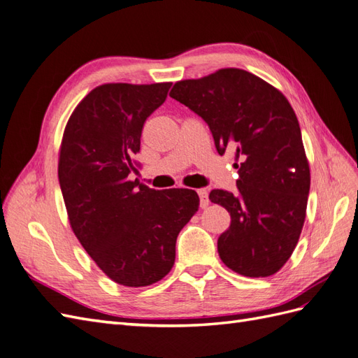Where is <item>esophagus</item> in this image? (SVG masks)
I'll return each mask as SVG.
<instances>
[{"mask_svg":"<svg viewBox=\"0 0 358 358\" xmlns=\"http://www.w3.org/2000/svg\"><path fill=\"white\" fill-rule=\"evenodd\" d=\"M197 194H199V197H200V208H201V209L208 208V205H209L208 191H206V189H199V191H197Z\"/></svg>","mask_w":358,"mask_h":358,"instance_id":"1","label":"esophagus"}]
</instances>
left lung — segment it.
I'll return each instance as SVG.
<instances>
[{
    "instance_id": "left-lung-1",
    "label": "left lung",
    "mask_w": 358,
    "mask_h": 358,
    "mask_svg": "<svg viewBox=\"0 0 358 358\" xmlns=\"http://www.w3.org/2000/svg\"><path fill=\"white\" fill-rule=\"evenodd\" d=\"M170 96L208 123L220 155L235 153L238 192L209 194L230 214V226L218 238L221 260L245 277L275 274L298 244L310 189L291 103L275 87L236 67L178 81Z\"/></svg>"
}]
</instances>
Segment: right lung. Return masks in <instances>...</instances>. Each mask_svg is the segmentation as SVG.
<instances>
[{
    "label": "right lung",
    "mask_w": 358,
    "mask_h": 358,
    "mask_svg": "<svg viewBox=\"0 0 358 358\" xmlns=\"http://www.w3.org/2000/svg\"><path fill=\"white\" fill-rule=\"evenodd\" d=\"M170 87L98 85L63 132L59 180L67 218L94 264L122 286H149L170 273L179 231L200 205L192 189L157 191L131 179L144 122Z\"/></svg>",
    "instance_id": "obj_1"
}]
</instances>
